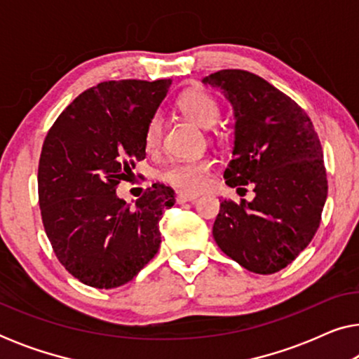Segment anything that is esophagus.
<instances>
[{
	"mask_svg": "<svg viewBox=\"0 0 359 359\" xmlns=\"http://www.w3.org/2000/svg\"><path fill=\"white\" fill-rule=\"evenodd\" d=\"M198 199L196 194H186V193H178L176 194V203L183 204V203H193V201Z\"/></svg>",
	"mask_w": 359,
	"mask_h": 359,
	"instance_id": "obj_1",
	"label": "esophagus"
}]
</instances>
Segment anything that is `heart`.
Returning <instances> with one entry per match:
<instances>
[{"instance_id": "b5f03b06", "label": "heart", "mask_w": 359, "mask_h": 359, "mask_svg": "<svg viewBox=\"0 0 359 359\" xmlns=\"http://www.w3.org/2000/svg\"><path fill=\"white\" fill-rule=\"evenodd\" d=\"M178 107L189 121H193L196 126L203 127V129L214 127L220 116L219 106L214 97L201 90L184 93L180 97ZM161 132H163V119H161L160 114H154L150 117L145 129L147 149L154 150L158 147L161 140ZM210 170H212V163L209 160L180 161V163L170 165L161 173V180L171 186H176V188L194 193V191L203 189L205 183H208Z\"/></svg>"}]
</instances>
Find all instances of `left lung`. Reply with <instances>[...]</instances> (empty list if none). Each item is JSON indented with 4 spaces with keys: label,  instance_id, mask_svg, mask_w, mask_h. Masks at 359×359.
<instances>
[{
    "label": "left lung",
    "instance_id": "1",
    "mask_svg": "<svg viewBox=\"0 0 359 359\" xmlns=\"http://www.w3.org/2000/svg\"><path fill=\"white\" fill-rule=\"evenodd\" d=\"M233 112L232 160L224 178L252 184L255 198L224 199L212 235L222 252L252 273L286 268L311 243L327 201L320 140L309 116L266 80L243 70L203 78Z\"/></svg>",
    "mask_w": 359,
    "mask_h": 359
}]
</instances>
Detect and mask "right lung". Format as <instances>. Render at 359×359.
<instances>
[{
    "mask_svg": "<svg viewBox=\"0 0 359 359\" xmlns=\"http://www.w3.org/2000/svg\"><path fill=\"white\" fill-rule=\"evenodd\" d=\"M171 80L104 81L58 116L39 161V204L53 252L83 284L129 283L160 248V219L173 189L154 184L134 208L116 186L145 158V129Z\"/></svg>",
    "mask_w": 359,
    "mask_h": 359,
    "instance_id": "obj_1",
    "label": "right lung"
}]
</instances>
